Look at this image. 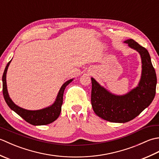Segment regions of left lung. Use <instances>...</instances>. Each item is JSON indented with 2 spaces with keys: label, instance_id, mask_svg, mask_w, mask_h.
I'll use <instances>...</instances> for the list:
<instances>
[{
  "label": "left lung",
  "instance_id": "1",
  "mask_svg": "<svg viewBox=\"0 0 159 159\" xmlns=\"http://www.w3.org/2000/svg\"><path fill=\"white\" fill-rule=\"evenodd\" d=\"M124 42L141 57L142 70L137 86L124 95H116L91 78V102L93 111L102 119L116 123L128 122L146 109L154 98L157 83L156 72L147 49L133 39Z\"/></svg>",
  "mask_w": 159,
  "mask_h": 159
}]
</instances>
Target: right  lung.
I'll return each mask as SVG.
<instances>
[{"instance_id":"1","label":"right lung","mask_w":159,"mask_h":159,"mask_svg":"<svg viewBox=\"0 0 159 159\" xmlns=\"http://www.w3.org/2000/svg\"><path fill=\"white\" fill-rule=\"evenodd\" d=\"M11 61V60L6 66L2 78L3 96H4L5 102L7 104L9 107L17 114L19 115L20 117H22L26 121H27L28 123L32 125H34V126L47 125L55 121L59 117L61 111L64 90H65L66 87L74 79H70L63 84V85L59 91L58 94H57L55 101L51 105L39 110H27L16 105L9 97L7 87L6 76L8 67Z\"/></svg>"}]
</instances>
